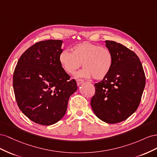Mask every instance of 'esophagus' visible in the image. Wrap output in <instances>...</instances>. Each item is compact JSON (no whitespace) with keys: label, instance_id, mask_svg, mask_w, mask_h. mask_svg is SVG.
Returning a JSON list of instances; mask_svg holds the SVG:
<instances>
[{"label":"esophagus","instance_id":"1","mask_svg":"<svg viewBox=\"0 0 157 157\" xmlns=\"http://www.w3.org/2000/svg\"><path fill=\"white\" fill-rule=\"evenodd\" d=\"M82 82H84L83 80H81V79L77 80V84L78 86H79V85H80V84H82Z\"/></svg>","mask_w":157,"mask_h":157}]
</instances>
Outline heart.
Segmentation results:
<instances>
[{"instance_id":"heart-1","label":"heart","mask_w":157,"mask_h":157,"mask_svg":"<svg viewBox=\"0 0 157 157\" xmlns=\"http://www.w3.org/2000/svg\"><path fill=\"white\" fill-rule=\"evenodd\" d=\"M59 61L66 73L74 74L80 65L82 70L76 75L78 77L93 78L100 80L105 78L111 69L113 58L111 51L105 47L88 41L76 44L72 52L63 50Z\"/></svg>"}]
</instances>
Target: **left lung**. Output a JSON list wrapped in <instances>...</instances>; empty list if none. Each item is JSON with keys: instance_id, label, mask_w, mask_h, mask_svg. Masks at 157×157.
<instances>
[{"instance_id": "1", "label": "left lung", "mask_w": 157, "mask_h": 157, "mask_svg": "<svg viewBox=\"0 0 157 157\" xmlns=\"http://www.w3.org/2000/svg\"><path fill=\"white\" fill-rule=\"evenodd\" d=\"M104 42L113 55V65L107 77L94 84L96 93L90 103L99 119L115 124L137 110L145 88V76L134 52L115 41Z\"/></svg>"}]
</instances>
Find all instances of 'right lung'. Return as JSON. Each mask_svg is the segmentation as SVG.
I'll list each match as a JSON object with an SVG mask.
<instances>
[{"mask_svg":"<svg viewBox=\"0 0 157 157\" xmlns=\"http://www.w3.org/2000/svg\"><path fill=\"white\" fill-rule=\"evenodd\" d=\"M63 41L36 42L19 59L13 75L17 105L24 115L39 124L58 122L67 111L69 97L77 90L59 61Z\"/></svg>","mask_w":157,"mask_h":157,"instance_id":"obj_1","label":"right lung"}]
</instances>
